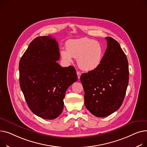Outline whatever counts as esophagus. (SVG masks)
<instances>
[{
    "label": "esophagus",
    "instance_id": "1",
    "mask_svg": "<svg viewBox=\"0 0 147 147\" xmlns=\"http://www.w3.org/2000/svg\"><path fill=\"white\" fill-rule=\"evenodd\" d=\"M76 74H77V75H78V78L80 79V77H81V73L80 71H77V72H76Z\"/></svg>",
    "mask_w": 147,
    "mask_h": 147
}]
</instances>
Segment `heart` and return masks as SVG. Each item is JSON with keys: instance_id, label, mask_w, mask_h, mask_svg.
<instances>
[{"instance_id": "obj_1", "label": "heart", "mask_w": 147, "mask_h": 147, "mask_svg": "<svg viewBox=\"0 0 147 147\" xmlns=\"http://www.w3.org/2000/svg\"><path fill=\"white\" fill-rule=\"evenodd\" d=\"M60 56L66 63L77 59V63L82 70L91 71L101 64L104 57L103 46L98 41L87 37L72 39L67 41L66 49L60 50Z\"/></svg>"}]
</instances>
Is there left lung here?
Here are the masks:
<instances>
[{
    "instance_id": "1",
    "label": "left lung",
    "mask_w": 147,
    "mask_h": 147,
    "mask_svg": "<svg viewBox=\"0 0 147 147\" xmlns=\"http://www.w3.org/2000/svg\"><path fill=\"white\" fill-rule=\"evenodd\" d=\"M106 39L107 46L101 64L96 69L82 74L80 78L85 106L98 117H106L121 106L129 82L126 55L116 40L110 37Z\"/></svg>"
}]
</instances>
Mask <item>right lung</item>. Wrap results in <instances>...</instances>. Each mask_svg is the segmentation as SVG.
<instances>
[{"label":"right lung","mask_w":147,"mask_h":147,"mask_svg":"<svg viewBox=\"0 0 147 147\" xmlns=\"http://www.w3.org/2000/svg\"><path fill=\"white\" fill-rule=\"evenodd\" d=\"M59 59L56 40L41 36L31 42L20 61L21 89L30 109L42 119L62 113L66 91L78 80L74 67H62Z\"/></svg>","instance_id":"add662e5"}]
</instances>
